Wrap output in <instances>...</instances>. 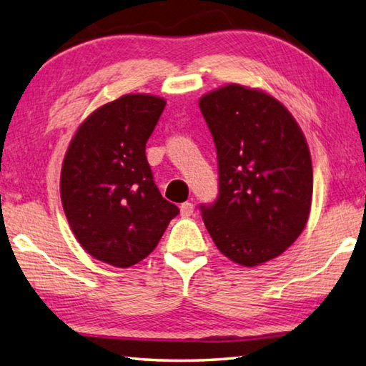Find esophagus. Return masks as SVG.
<instances>
[{
  "label": "esophagus",
  "instance_id": "obj_1",
  "mask_svg": "<svg viewBox=\"0 0 366 366\" xmlns=\"http://www.w3.org/2000/svg\"><path fill=\"white\" fill-rule=\"evenodd\" d=\"M179 209H181V216L182 217H189L194 214V209H195V204L190 203V202H185L181 206H179Z\"/></svg>",
  "mask_w": 366,
  "mask_h": 366
}]
</instances>
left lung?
<instances>
[{
  "instance_id": "obj_1",
  "label": "left lung",
  "mask_w": 366,
  "mask_h": 366,
  "mask_svg": "<svg viewBox=\"0 0 366 366\" xmlns=\"http://www.w3.org/2000/svg\"><path fill=\"white\" fill-rule=\"evenodd\" d=\"M214 139L219 197L202 216L217 249L244 267L287 251L310 214L312 158L295 117L269 92L225 84L202 96Z\"/></svg>"
}]
</instances>
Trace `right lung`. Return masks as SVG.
<instances>
[{"instance_id":"1","label":"right lung","mask_w":366,"mask_h":366,"mask_svg":"<svg viewBox=\"0 0 366 366\" xmlns=\"http://www.w3.org/2000/svg\"><path fill=\"white\" fill-rule=\"evenodd\" d=\"M166 101L124 94L79 124L61 171V200L73 235L97 261L131 267L147 257L179 214L152 176L145 144Z\"/></svg>"}]
</instances>
